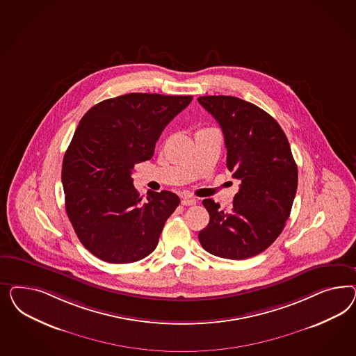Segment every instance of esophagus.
<instances>
[{
    "label": "esophagus",
    "instance_id": "obj_1",
    "mask_svg": "<svg viewBox=\"0 0 356 356\" xmlns=\"http://www.w3.org/2000/svg\"><path fill=\"white\" fill-rule=\"evenodd\" d=\"M181 205H184V206L195 205V200H194V198H189V197H184L183 200H181Z\"/></svg>",
    "mask_w": 356,
    "mask_h": 356
}]
</instances>
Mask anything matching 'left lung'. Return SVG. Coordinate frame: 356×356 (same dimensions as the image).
I'll return each instance as SVG.
<instances>
[{
  "instance_id": "obj_1",
  "label": "left lung",
  "mask_w": 356,
  "mask_h": 356,
  "mask_svg": "<svg viewBox=\"0 0 356 356\" xmlns=\"http://www.w3.org/2000/svg\"><path fill=\"white\" fill-rule=\"evenodd\" d=\"M198 103L220 125L227 168L240 180L229 211L204 200L210 222L200 231L209 253L228 259L257 256L275 241L291 213L298 167L280 124L264 109L243 99L200 97Z\"/></svg>"
}]
</instances>
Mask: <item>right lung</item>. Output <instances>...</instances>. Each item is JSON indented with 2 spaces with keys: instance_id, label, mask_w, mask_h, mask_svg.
<instances>
[{
  "instance_id": "1",
  "label": "right lung",
  "mask_w": 356,
  "mask_h": 356,
  "mask_svg": "<svg viewBox=\"0 0 356 356\" xmlns=\"http://www.w3.org/2000/svg\"><path fill=\"white\" fill-rule=\"evenodd\" d=\"M192 99L131 92L97 103L79 121L63 162L65 209L97 259L129 264L156 248L180 198L162 191L142 202L131 172L151 159L164 128Z\"/></svg>"
}]
</instances>
